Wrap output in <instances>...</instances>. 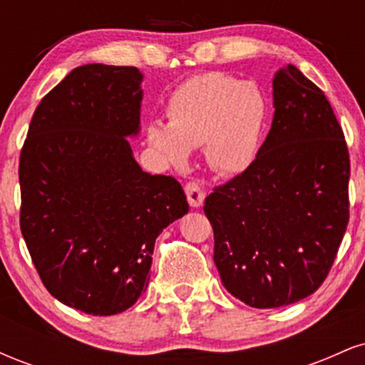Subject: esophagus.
Wrapping results in <instances>:
<instances>
[{
	"instance_id": "1",
	"label": "esophagus",
	"mask_w": 365,
	"mask_h": 365,
	"mask_svg": "<svg viewBox=\"0 0 365 365\" xmlns=\"http://www.w3.org/2000/svg\"><path fill=\"white\" fill-rule=\"evenodd\" d=\"M185 194H187V199H188V204H190L192 207H200L204 202V190L200 188V185L197 182H188L185 185Z\"/></svg>"
}]
</instances>
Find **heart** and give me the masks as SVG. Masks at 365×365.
<instances>
[{
    "mask_svg": "<svg viewBox=\"0 0 365 365\" xmlns=\"http://www.w3.org/2000/svg\"><path fill=\"white\" fill-rule=\"evenodd\" d=\"M168 123L145 130L149 148L168 166H183L192 148H204L216 173L240 175L254 165L269 120V103L257 83L223 72L180 83L166 104Z\"/></svg>",
    "mask_w": 365,
    "mask_h": 365,
    "instance_id": "heart-1",
    "label": "heart"
}]
</instances>
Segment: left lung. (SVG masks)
<instances>
[{
	"mask_svg": "<svg viewBox=\"0 0 365 365\" xmlns=\"http://www.w3.org/2000/svg\"><path fill=\"white\" fill-rule=\"evenodd\" d=\"M273 104L254 165L204 204L221 283L255 309L316 292L349 225V148L324 92L288 65L273 78Z\"/></svg>",
	"mask_w": 365,
	"mask_h": 365,
	"instance_id": "left-lung-1",
	"label": "left lung"
}]
</instances>
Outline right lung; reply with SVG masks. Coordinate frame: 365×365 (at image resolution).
<instances>
[{
  "label": "right lung",
  "mask_w": 365,
  "mask_h": 365,
  "mask_svg": "<svg viewBox=\"0 0 365 365\" xmlns=\"http://www.w3.org/2000/svg\"><path fill=\"white\" fill-rule=\"evenodd\" d=\"M135 66H78L36 108L20 153V230L54 299L113 316L149 284L154 242L188 212L173 177L137 165L127 137L140 128Z\"/></svg>",
  "instance_id": "obj_1"
}]
</instances>
